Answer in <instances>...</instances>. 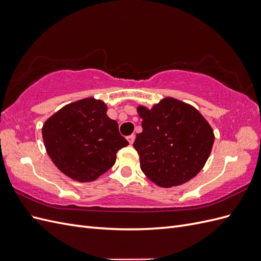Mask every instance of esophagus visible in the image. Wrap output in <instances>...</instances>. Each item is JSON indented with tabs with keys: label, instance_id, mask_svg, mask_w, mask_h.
Returning a JSON list of instances; mask_svg holds the SVG:
<instances>
[{
	"label": "esophagus",
	"instance_id": "1",
	"mask_svg": "<svg viewBox=\"0 0 261 261\" xmlns=\"http://www.w3.org/2000/svg\"><path fill=\"white\" fill-rule=\"evenodd\" d=\"M127 140H128V143L132 145V144L134 143V140H135V135H129V136H127Z\"/></svg>",
	"mask_w": 261,
	"mask_h": 261
}]
</instances>
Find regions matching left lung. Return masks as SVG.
<instances>
[{
    "mask_svg": "<svg viewBox=\"0 0 261 261\" xmlns=\"http://www.w3.org/2000/svg\"><path fill=\"white\" fill-rule=\"evenodd\" d=\"M143 132L136 136L140 168L161 187L178 186L195 177L210 155L215 135L197 110L174 98L152 109L137 108Z\"/></svg>",
    "mask_w": 261,
    "mask_h": 261,
    "instance_id": "8db88e82",
    "label": "left lung"
}]
</instances>
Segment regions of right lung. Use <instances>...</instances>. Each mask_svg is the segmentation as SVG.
<instances>
[{
	"instance_id": "obj_1",
	"label": "right lung",
	"mask_w": 261,
	"mask_h": 261,
	"mask_svg": "<svg viewBox=\"0 0 261 261\" xmlns=\"http://www.w3.org/2000/svg\"><path fill=\"white\" fill-rule=\"evenodd\" d=\"M107 105L87 98L73 102L46 120L44 146L61 172L78 181H92L111 169L116 152L128 145Z\"/></svg>"
}]
</instances>
